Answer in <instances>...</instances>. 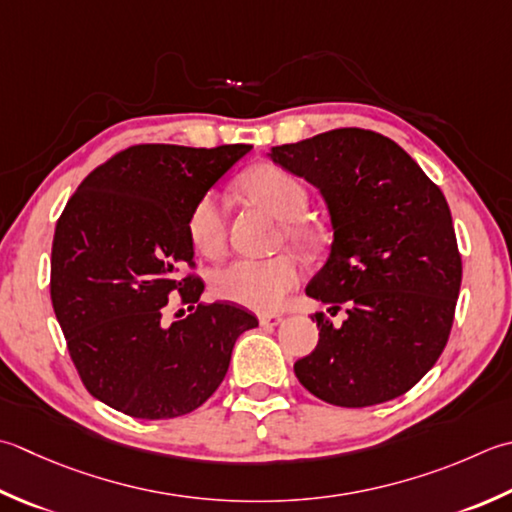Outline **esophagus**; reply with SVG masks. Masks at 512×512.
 I'll list each match as a JSON object with an SVG mask.
<instances>
[{
    "label": "esophagus",
    "mask_w": 512,
    "mask_h": 512,
    "mask_svg": "<svg viewBox=\"0 0 512 512\" xmlns=\"http://www.w3.org/2000/svg\"><path fill=\"white\" fill-rule=\"evenodd\" d=\"M284 322L282 315H259V324L264 328H275Z\"/></svg>",
    "instance_id": "esophagus-1"
}]
</instances>
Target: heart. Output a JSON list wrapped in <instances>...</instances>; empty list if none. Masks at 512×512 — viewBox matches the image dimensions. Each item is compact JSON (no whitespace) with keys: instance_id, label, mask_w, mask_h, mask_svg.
Returning <instances> with one entry per match:
<instances>
[{"instance_id":"obj_1","label":"heart","mask_w":512,"mask_h":512,"mask_svg":"<svg viewBox=\"0 0 512 512\" xmlns=\"http://www.w3.org/2000/svg\"><path fill=\"white\" fill-rule=\"evenodd\" d=\"M242 188L250 202L262 206L279 222H284V239L297 250L317 246L315 228L302 215L308 208L304 184L286 170L262 164L244 177ZM186 230L197 253L217 257L224 248L226 219L222 197L215 190L202 195L190 208ZM299 266L293 257L279 255L273 259H237L213 275V293L224 302L244 306L257 313H268L284 304L286 295L299 284Z\"/></svg>"}]
</instances>
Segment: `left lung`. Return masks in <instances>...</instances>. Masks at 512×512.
<instances>
[{
	"mask_svg": "<svg viewBox=\"0 0 512 512\" xmlns=\"http://www.w3.org/2000/svg\"><path fill=\"white\" fill-rule=\"evenodd\" d=\"M270 162L322 195L333 242L306 295L346 306L295 364L306 390L333 406L364 408L404 395L442 355L462 284L453 217L402 146L373 130L337 128L273 146Z\"/></svg>",
	"mask_w": 512,
	"mask_h": 512,
	"instance_id": "obj_1",
	"label": "left lung"
}]
</instances>
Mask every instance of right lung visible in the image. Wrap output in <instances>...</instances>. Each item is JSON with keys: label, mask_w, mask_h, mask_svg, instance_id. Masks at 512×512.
<instances>
[{"label": "right lung", "mask_w": 512, "mask_h": 512, "mask_svg": "<svg viewBox=\"0 0 512 512\" xmlns=\"http://www.w3.org/2000/svg\"><path fill=\"white\" fill-rule=\"evenodd\" d=\"M246 144H142L95 168L59 217L50 299L88 393L137 419H170L202 406L226 377L237 337L257 317L233 304H198L190 208ZM179 289L194 313L164 325Z\"/></svg>", "instance_id": "add662e5"}]
</instances>
